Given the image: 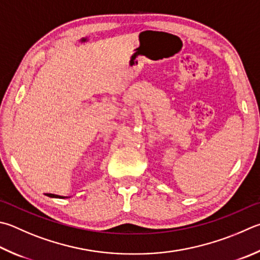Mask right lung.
Listing matches in <instances>:
<instances>
[{"instance_id": "right-lung-1", "label": "right lung", "mask_w": 260, "mask_h": 260, "mask_svg": "<svg viewBox=\"0 0 260 260\" xmlns=\"http://www.w3.org/2000/svg\"><path fill=\"white\" fill-rule=\"evenodd\" d=\"M45 196H48L50 198H61V199H63V198H67V197H61V196H56V194H52V193H46Z\"/></svg>"}]
</instances>
